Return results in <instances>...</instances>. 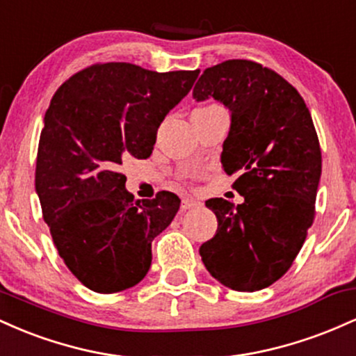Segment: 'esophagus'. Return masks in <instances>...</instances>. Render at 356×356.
Wrapping results in <instances>:
<instances>
[{
  "mask_svg": "<svg viewBox=\"0 0 356 356\" xmlns=\"http://www.w3.org/2000/svg\"><path fill=\"white\" fill-rule=\"evenodd\" d=\"M201 206V202L194 201V199H184L182 204H181V209L182 211H189V209H194V207H199Z\"/></svg>",
  "mask_w": 356,
  "mask_h": 356,
  "instance_id": "34e87169",
  "label": "esophagus"
}]
</instances>
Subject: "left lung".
<instances>
[{
	"instance_id": "1",
	"label": "left lung",
	"mask_w": 356,
	"mask_h": 356,
	"mask_svg": "<svg viewBox=\"0 0 356 356\" xmlns=\"http://www.w3.org/2000/svg\"><path fill=\"white\" fill-rule=\"evenodd\" d=\"M192 95L231 110L220 162L244 197L206 201L218 231L199 254L220 284L259 291L291 268L313 224L321 149L312 113L291 83L251 60L206 68Z\"/></svg>"
}]
</instances>
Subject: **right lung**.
I'll list each match as a JSON object with an SVG mask.
<instances>
[{
  "mask_svg": "<svg viewBox=\"0 0 356 356\" xmlns=\"http://www.w3.org/2000/svg\"><path fill=\"white\" fill-rule=\"evenodd\" d=\"M197 75L110 61L75 73L53 95L35 187L56 251L92 291L108 295L144 280L154 238L177 214L172 192L134 201L118 165L152 154L157 129Z\"/></svg>",
  "mask_w": 356,
  "mask_h": 356,
  "instance_id": "right-lung-1",
  "label": "right lung"
}]
</instances>
